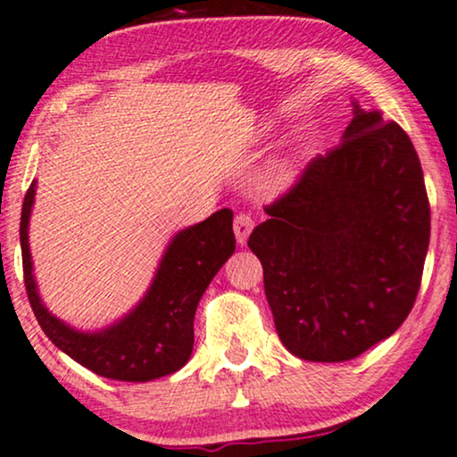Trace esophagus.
Listing matches in <instances>:
<instances>
[{"mask_svg":"<svg viewBox=\"0 0 457 457\" xmlns=\"http://www.w3.org/2000/svg\"><path fill=\"white\" fill-rule=\"evenodd\" d=\"M233 228H235V237H237V244L244 245L247 241V235H250L252 228H254V220H252L250 213H237V216H235Z\"/></svg>","mask_w":457,"mask_h":457,"instance_id":"esophagus-1","label":"esophagus"}]
</instances>
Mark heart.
<instances>
[{
    "instance_id": "1",
    "label": "heart",
    "mask_w": 457,
    "mask_h": 457,
    "mask_svg": "<svg viewBox=\"0 0 457 457\" xmlns=\"http://www.w3.org/2000/svg\"><path fill=\"white\" fill-rule=\"evenodd\" d=\"M296 169L288 159H278L271 162L261 176V190L267 195H278L295 182Z\"/></svg>"
}]
</instances>
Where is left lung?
Masks as SVG:
<instances>
[{"mask_svg":"<svg viewBox=\"0 0 457 457\" xmlns=\"http://www.w3.org/2000/svg\"><path fill=\"white\" fill-rule=\"evenodd\" d=\"M252 230L281 343L345 362L398 330L418 298L430 203L409 135L353 101L339 145L315 156Z\"/></svg>","mask_w":457,"mask_h":457,"instance_id":"left-lung-1","label":"left lung"}]
</instances>
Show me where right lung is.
Wrapping results in <instances>:
<instances>
[{"instance_id":"1","label":"right lung","mask_w":457,"mask_h":457,"mask_svg":"<svg viewBox=\"0 0 457 457\" xmlns=\"http://www.w3.org/2000/svg\"><path fill=\"white\" fill-rule=\"evenodd\" d=\"M33 199L36 182L27 190L21 212L22 273L31 309L48 339L78 364L116 381H152L182 369L193 353L196 305L235 252L233 212L224 207L179 230L135 309L108 328L82 332L50 313L39 298L29 252Z\"/></svg>"}]
</instances>
